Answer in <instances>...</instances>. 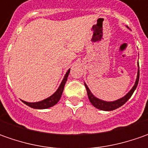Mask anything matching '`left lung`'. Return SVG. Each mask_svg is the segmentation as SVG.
<instances>
[{
	"label": "left lung",
	"mask_w": 148,
	"mask_h": 148,
	"mask_svg": "<svg viewBox=\"0 0 148 148\" xmlns=\"http://www.w3.org/2000/svg\"><path fill=\"white\" fill-rule=\"evenodd\" d=\"M138 81H139V69H138V77H137L136 82H135V85L134 86V87L132 88V90L125 96H123V98L118 99V100H115V101H113V102H107V101H104V100L97 99L90 91V90H89V88L86 84H85V86H86V92H87V95H88L89 99H90V103L92 104L93 106H95V108L99 109L100 110L111 111L121 107L123 105H124L128 101V99L132 96V95L134 94V90L137 88L138 84Z\"/></svg>",
	"instance_id": "obj_1"
}]
</instances>
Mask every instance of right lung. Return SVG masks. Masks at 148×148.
Listing matches in <instances>:
<instances>
[{
	"instance_id": "right-lung-1",
	"label": "right lung",
	"mask_w": 148,
	"mask_h": 148,
	"mask_svg": "<svg viewBox=\"0 0 148 148\" xmlns=\"http://www.w3.org/2000/svg\"><path fill=\"white\" fill-rule=\"evenodd\" d=\"M69 72H70V69L67 71V72L66 73L65 77L63 78L62 82L60 85L59 88L58 89V90L54 93L53 95H51L50 97L47 98V99H43L42 101H39V102H35V103H29V102H26V101H24L22 100L25 105H27L28 106L31 107V108H34V109H47V108H49V107H52L55 105L58 101H59L60 98L62 96V94L63 92V89H64V86H65L66 82L67 80V77L69 75Z\"/></svg>"
}]
</instances>
